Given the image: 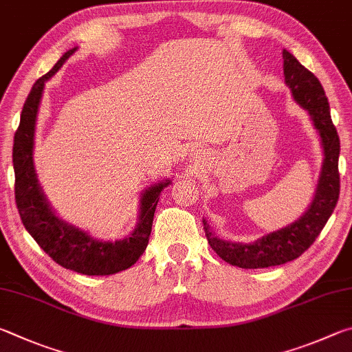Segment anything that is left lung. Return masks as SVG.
Instances as JSON below:
<instances>
[{
    "label": "left lung",
    "instance_id": "obj_1",
    "mask_svg": "<svg viewBox=\"0 0 352 352\" xmlns=\"http://www.w3.org/2000/svg\"><path fill=\"white\" fill-rule=\"evenodd\" d=\"M283 71H285V82L291 88L295 102L309 113L314 126L318 131L324 159L316 195L309 208L303 217L285 229L269 233L256 239L255 243L243 244L214 236L207 221L202 219L210 248L226 263L243 269L280 266L298 258L311 248L320 232L323 230L324 224L334 212L338 193H340V175H338L340 139L331 119L329 103L323 86L318 78L286 49H283Z\"/></svg>",
    "mask_w": 352,
    "mask_h": 352
}]
</instances>
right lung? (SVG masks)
<instances>
[{
  "label": "right lung",
  "mask_w": 352,
  "mask_h": 352,
  "mask_svg": "<svg viewBox=\"0 0 352 352\" xmlns=\"http://www.w3.org/2000/svg\"><path fill=\"white\" fill-rule=\"evenodd\" d=\"M77 51L65 52L57 65L34 83L21 111L20 125L14 138L15 202L21 223L36 244L61 267L83 275H113L131 267L144 254L151 233L154 212L160 192L170 186L168 179L148 187L140 198L139 223L133 233L119 241H98L76 226L60 219L49 206L34 168V134L45 83Z\"/></svg>",
  "instance_id": "1"
}]
</instances>
